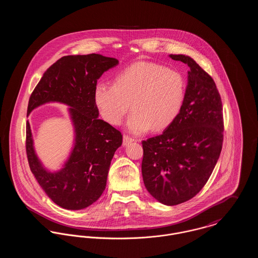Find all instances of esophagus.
<instances>
[{
    "instance_id": "34e87169",
    "label": "esophagus",
    "mask_w": 258,
    "mask_h": 258,
    "mask_svg": "<svg viewBox=\"0 0 258 258\" xmlns=\"http://www.w3.org/2000/svg\"><path fill=\"white\" fill-rule=\"evenodd\" d=\"M133 141H134V139H132V138L129 137V136H126V135L123 136V145H124V146L129 145V144L132 143Z\"/></svg>"
}]
</instances>
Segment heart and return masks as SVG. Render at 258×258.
Here are the masks:
<instances>
[{"label":"heart","instance_id":"b5f03b06","mask_svg":"<svg viewBox=\"0 0 258 258\" xmlns=\"http://www.w3.org/2000/svg\"><path fill=\"white\" fill-rule=\"evenodd\" d=\"M183 76L168 68L149 61L135 62L117 74L115 84L98 82L94 101L102 117L119 125L130 108L127 129L143 134L151 128L160 131L179 115L184 99Z\"/></svg>","mask_w":258,"mask_h":258}]
</instances>
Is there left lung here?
<instances>
[{
	"label": "left lung",
	"mask_w": 258,
	"mask_h": 258,
	"mask_svg": "<svg viewBox=\"0 0 258 258\" xmlns=\"http://www.w3.org/2000/svg\"><path fill=\"white\" fill-rule=\"evenodd\" d=\"M169 56L189 69L184 102L161 135L142 142V176L153 198L175 206L194 198L211 177L221 155L223 118L214 79L191 57Z\"/></svg>",
	"instance_id": "8db88e82"
}]
</instances>
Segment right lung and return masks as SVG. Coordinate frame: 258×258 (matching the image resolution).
I'll return each instance as SVG.
<instances>
[{
	"mask_svg": "<svg viewBox=\"0 0 258 258\" xmlns=\"http://www.w3.org/2000/svg\"><path fill=\"white\" fill-rule=\"evenodd\" d=\"M118 63V59L98 53L63 56L43 74L30 97L28 116L46 103L70 107L74 146L57 171H49L38 159L27 121L26 149L31 171L47 197L63 209H85L105 189L111 160L122 144V134L98 118L94 88L101 75Z\"/></svg>",
	"mask_w": 258,
	"mask_h": 258,
	"instance_id": "add662e5",
	"label": "right lung"
}]
</instances>
